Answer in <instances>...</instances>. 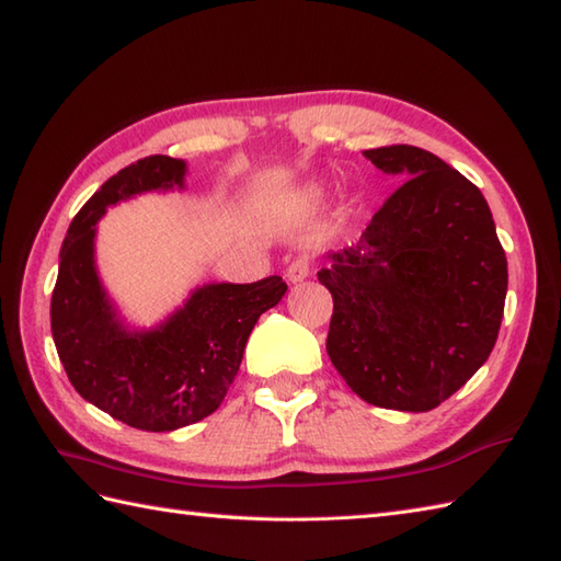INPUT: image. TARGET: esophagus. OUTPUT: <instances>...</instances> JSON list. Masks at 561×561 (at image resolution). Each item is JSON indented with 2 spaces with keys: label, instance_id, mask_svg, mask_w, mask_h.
<instances>
[{
  "label": "esophagus",
  "instance_id": "1",
  "mask_svg": "<svg viewBox=\"0 0 561 561\" xmlns=\"http://www.w3.org/2000/svg\"><path fill=\"white\" fill-rule=\"evenodd\" d=\"M308 274H311V257H306V255H301V257H296L291 265L287 267V279L291 282V284H299V282H304Z\"/></svg>",
  "mask_w": 561,
  "mask_h": 561
}]
</instances>
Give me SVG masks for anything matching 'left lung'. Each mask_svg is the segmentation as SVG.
<instances>
[{
	"instance_id": "1",
	"label": "left lung",
	"mask_w": 561,
	"mask_h": 561,
	"mask_svg": "<svg viewBox=\"0 0 561 561\" xmlns=\"http://www.w3.org/2000/svg\"><path fill=\"white\" fill-rule=\"evenodd\" d=\"M376 169L408 178L359 243L328 255V354L376 408L428 412L492 354L508 270L480 187L432 151L368 149Z\"/></svg>"
}]
</instances>
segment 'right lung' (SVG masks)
Segmentation results:
<instances>
[{
  "instance_id": "add662e5",
  "label": "right lung",
  "mask_w": 561,
  "mask_h": 561,
  "mask_svg": "<svg viewBox=\"0 0 561 561\" xmlns=\"http://www.w3.org/2000/svg\"><path fill=\"white\" fill-rule=\"evenodd\" d=\"M187 163L147 157L108 178L69 224L50 301L53 340L83 400L141 432H173L219 408L257 318L287 294L272 274L253 284L211 282L153 328H129L96 270V224L141 193L185 187Z\"/></svg>"
}]
</instances>
